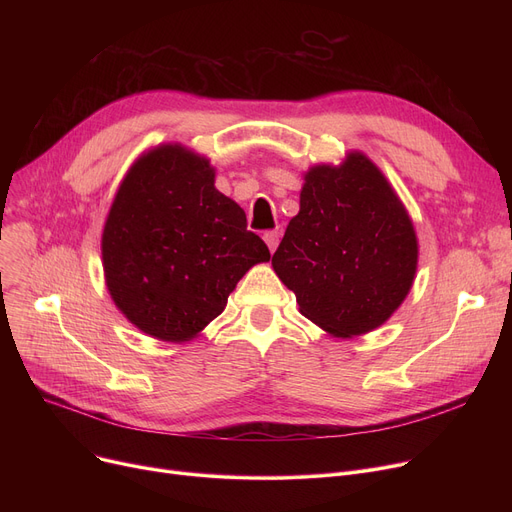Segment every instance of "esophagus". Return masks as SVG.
Instances as JSON below:
<instances>
[{"instance_id": "34e87169", "label": "esophagus", "mask_w": 512, "mask_h": 512, "mask_svg": "<svg viewBox=\"0 0 512 512\" xmlns=\"http://www.w3.org/2000/svg\"><path fill=\"white\" fill-rule=\"evenodd\" d=\"M263 240H265L267 249H270V251L274 253L276 247H278V242H280V232H278V230H267V232L263 234Z\"/></svg>"}]
</instances>
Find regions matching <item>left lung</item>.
Segmentation results:
<instances>
[{
	"label": "left lung",
	"instance_id": "1",
	"mask_svg": "<svg viewBox=\"0 0 512 512\" xmlns=\"http://www.w3.org/2000/svg\"><path fill=\"white\" fill-rule=\"evenodd\" d=\"M301 313L338 338L367 334L405 301L417 236L405 205L363 153L305 176L301 211L272 257Z\"/></svg>",
	"mask_w": 512,
	"mask_h": 512
}]
</instances>
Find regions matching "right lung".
Segmentation results:
<instances>
[{
	"instance_id": "add662e5",
	"label": "right lung",
	"mask_w": 512,
	"mask_h": 512,
	"mask_svg": "<svg viewBox=\"0 0 512 512\" xmlns=\"http://www.w3.org/2000/svg\"><path fill=\"white\" fill-rule=\"evenodd\" d=\"M209 161L164 145L130 168L103 228L107 290L145 334L184 342L218 317L270 249L213 186Z\"/></svg>"
}]
</instances>
